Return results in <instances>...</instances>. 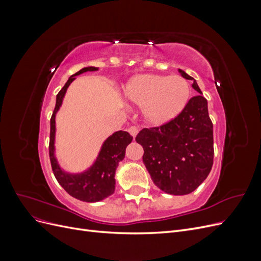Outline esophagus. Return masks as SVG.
<instances>
[{"label":"esophagus","instance_id":"34e87169","mask_svg":"<svg viewBox=\"0 0 261 261\" xmlns=\"http://www.w3.org/2000/svg\"><path fill=\"white\" fill-rule=\"evenodd\" d=\"M128 132H129L130 135H132L134 138H135L136 135L138 134V127H136V126H130V127L128 128Z\"/></svg>","mask_w":261,"mask_h":261}]
</instances>
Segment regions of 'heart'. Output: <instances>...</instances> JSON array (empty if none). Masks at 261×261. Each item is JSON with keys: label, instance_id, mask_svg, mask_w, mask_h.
Wrapping results in <instances>:
<instances>
[{"label": "heart", "instance_id": "1", "mask_svg": "<svg viewBox=\"0 0 261 261\" xmlns=\"http://www.w3.org/2000/svg\"><path fill=\"white\" fill-rule=\"evenodd\" d=\"M125 99L141 108L145 121L161 126L176 118L191 96L189 85L181 76L146 74L134 77L124 89Z\"/></svg>", "mask_w": 261, "mask_h": 261}]
</instances>
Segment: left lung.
Listing matches in <instances>:
<instances>
[{
	"label": "left lung",
	"instance_id": "8db88e82",
	"mask_svg": "<svg viewBox=\"0 0 261 261\" xmlns=\"http://www.w3.org/2000/svg\"><path fill=\"white\" fill-rule=\"evenodd\" d=\"M199 94L181 113L159 127L144 128L136 136L143 161L156 187L171 195H187L207 178L213 164V125L208 102L193 77L178 69Z\"/></svg>",
	"mask_w": 261,
	"mask_h": 261
}]
</instances>
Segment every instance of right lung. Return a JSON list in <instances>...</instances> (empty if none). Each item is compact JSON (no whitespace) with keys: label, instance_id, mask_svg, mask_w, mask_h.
Wrapping results in <instances>:
<instances>
[{"label":"right lung","instance_id":"1","mask_svg":"<svg viewBox=\"0 0 261 261\" xmlns=\"http://www.w3.org/2000/svg\"><path fill=\"white\" fill-rule=\"evenodd\" d=\"M98 70V67L88 66L82 68L80 72L68 78L64 87L60 90L57 96V103L53 114L50 120V144H49V154L52 171L54 176L59 181V184L65 191L73 196L74 198L80 199L86 202H97L103 200L107 197L111 196L115 191V171L118 167V163L125 156V150L133 140V137L127 132L118 130L109 136L103 145H102L100 152L96 161L91 167L82 173H68L62 170L59 162L55 158V115L60 110L63 98H64L68 86L72 84L76 77L86 72H94Z\"/></svg>","mask_w":261,"mask_h":261}]
</instances>
